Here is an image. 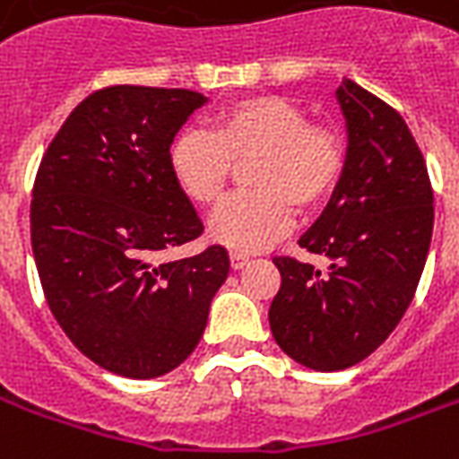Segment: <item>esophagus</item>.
Masks as SVG:
<instances>
[{"label":"esophagus","mask_w":459,"mask_h":459,"mask_svg":"<svg viewBox=\"0 0 459 459\" xmlns=\"http://www.w3.org/2000/svg\"><path fill=\"white\" fill-rule=\"evenodd\" d=\"M248 260H250L248 253H240V250H230V265H233L236 270L243 268V265H246Z\"/></svg>","instance_id":"esophagus-1"}]
</instances>
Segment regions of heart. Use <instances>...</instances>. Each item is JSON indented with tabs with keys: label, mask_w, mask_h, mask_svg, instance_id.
Masks as SVG:
<instances>
[{
	"label": "heart",
	"mask_w": 459,
	"mask_h": 459,
	"mask_svg": "<svg viewBox=\"0 0 459 459\" xmlns=\"http://www.w3.org/2000/svg\"><path fill=\"white\" fill-rule=\"evenodd\" d=\"M255 191L223 199L209 219L211 238L233 250H258L292 223V201L307 209L337 186L344 150L332 132L312 127L298 105L282 98H248L223 108L213 130L189 125L171 140L169 171L196 204H213L233 160L255 157Z\"/></svg>",
	"instance_id": "b5f03b06"
}]
</instances>
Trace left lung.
I'll return each instance as SVG.
<instances>
[{
	"instance_id": "left-lung-1",
	"label": "left lung",
	"mask_w": 459,
	"mask_h": 459,
	"mask_svg": "<svg viewBox=\"0 0 459 459\" xmlns=\"http://www.w3.org/2000/svg\"><path fill=\"white\" fill-rule=\"evenodd\" d=\"M344 169L299 246L327 270L275 258L282 285L270 305L278 346L315 371H342L384 344L418 288L433 238V189L403 117L344 78Z\"/></svg>"
}]
</instances>
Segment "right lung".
Wrapping results in <instances>:
<instances>
[{
	"instance_id": "1",
	"label": "right lung",
	"mask_w": 459,
	"mask_h": 459,
	"mask_svg": "<svg viewBox=\"0 0 459 459\" xmlns=\"http://www.w3.org/2000/svg\"><path fill=\"white\" fill-rule=\"evenodd\" d=\"M209 98L113 85L88 95L48 144L34 184L31 248L48 307L91 361L157 378L186 361L229 278V250L161 260L204 223L169 171V147Z\"/></svg>"
}]
</instances>
